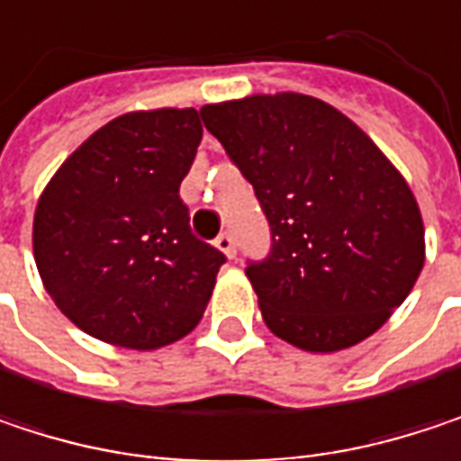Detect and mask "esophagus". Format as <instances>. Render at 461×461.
<instances>
[{
    "mask_svg": "<svg viewBox=\"0 0 461 461\" xmlns=\"http://www.w3.org/2000/svg\"><path fill=\"white\" fill-rule=\"evenodd\" d=\"M216 248H219L227 258H234V253H237V245H234V237H231L230 231H224V234L216 237Z\"/></svg>",
    "mask_w": 461,
    "mask_h": 461,
    "instance_id": "1",
    "label": "esophagus"
}]
</instances>
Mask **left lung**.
<instances>
[{"mask_svg": "<svg viewBox=\"0 0 461 461\" xmlns=\"http://www.w3.org/2000/svg\"><path fill=\"white\" fill-rule=\"evenodd\" d=\"M200 117L272 230L269 256L245 269L267 328L307 352L376 333L424 267V224L401 170L312 95H245L205 104Z\"/></svg>", "mask_w": 461, "mask_h": 461, "instance_id": "left-lung-1", "label": "left lung"}]
</instances>
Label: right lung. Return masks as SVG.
Here are the masks:
<instances>
[{"label": "right lung", "mask_w": 461, "mask_h": 461, "mask_svg": "<svg viewBox=\"0 0 461 461\" xmlns=\"http://www.w3.org/2000/svg\"><path fill=\"white\" fill-rule=\"evenodd\" d=\"M200 140L194 109L128 112L47 181L34 261L55 307L85 333L146 352L203 321L227 258L192 234L178 197Z\"/></svg>", "instance_id": "obj_1"}]
</instances>
